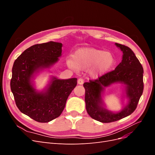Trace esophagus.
<instances>
[{"mask_svg":"<svg viewBox=\"0 0 155 155\" xmlns=\"http://www.w3.org/2000/svg\"><path fill=\"white\" fill-rule=\"evenodd\" d=\"M84 83V81L83 79L82 78H79L78 80V83L79 84V85H83Z\"/></svg>","mask_w":155,"mask_h":155,"instance_id":"34e87169","label":"esophagus"}]
</instances>
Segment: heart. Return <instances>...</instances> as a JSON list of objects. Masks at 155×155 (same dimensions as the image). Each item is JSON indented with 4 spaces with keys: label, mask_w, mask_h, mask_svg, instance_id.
<instances>
[{
    "label": "heart",
    "mask_w": 155,
    "mask_h": 155,
    "mask_svg": "<svg viewBox=\"0 0 155 155\" xmlns=\"http://www.w3.org/2000/svg\"><path fill=\"white\" fill-rule=\"evenodd\" d=\"M67 64L69 68L76 70L91 67L89 73L92 77L96 78L110 71L116 64V58L105 50L82 48L75 51L73 60L68 59Z\"/></svg>",
    "instance_id": "1"
}]
</instances>
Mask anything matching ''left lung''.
Masks as SVG:
<instances>
[{"mask_svg":"<svg viewBox=\"0 0 155 155\" xmlns=\"http://www.w3.org/2000/svg\"><path fill=\"white\" fill-rule=\"evenodd\" d=\"M123 52L121 62L115 70L99 77L94 81L89 80L83 84L85 89L86 109L92 118L102 123H110L129 116L135 110L143 90V70L134 53L128 46L115 43ZM124 85L126 97L128 102L118 113L107 110L102 100L105 87L113 83Z\"/></svg>","mask_w":155,"mask_h":155,"instance_id":"obj_1","label":"left lung"}]
</instances>
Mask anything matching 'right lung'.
<instances>
[{
  "label": "right lung",
  "instance_id": "obj_1",
  "mask_svg": "<svg viewBox=\"0 0 155 155\" xmlns=\"http://www.w3.org/2000/svg\"><path fill=\"white\" fill-rule=\"evenodd\" d=\"M62 46L54 41L33 45L13 63L10 87L16 105L23 114L38 122H49L59 117L77 85V78L60 79L51 76L43 91H38L34 87L35 75L58 61Z\"/></svg>",
  "mask_w": 155,
  "mask_h": 155
}]
</instances>
